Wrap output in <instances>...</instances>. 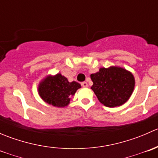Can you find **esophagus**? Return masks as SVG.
Returning <instances> with one entry per match:
<instances>
[{"label": "esophagus", "instance_id": "obj_1", "mask_svg": "<svg viewBox=\"0 0 158 158\" xmlns=\"http://www.w3.org/2000/svg\"><path fill=\"white\" fill-rule=\"evenodd\" d=\"M81 85H82V86L84 87V88H85V87L88 86V83H87L86 82H82V83H81Z\"/></svg>", "mask_w": 158, "mask_h": 158}]
</instances>
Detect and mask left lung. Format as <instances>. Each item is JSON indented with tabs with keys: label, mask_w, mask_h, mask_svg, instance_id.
<instances>
[{
	"label": "left lung",
	"mask_w": 158,
	"mask_h": 158,
	"mask_svg": "<svg viewBox=\"0 0 158 158\" xmlns=\"http://www.w3.org/2000/svg\"><path fill=\"white\" fill-rule=\"evenodd\" d=\"M93 85L91 89L100 102L107 107L114 108L125 104L135 88V78L131 73L118 66L100 68L91 74Z\"/></svg>",
	"instance_id": "obj_1"
}]
</instances>
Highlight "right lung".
Instances as JSON below:
<instances>
[{"label":"right lung","instance_id":"add662e5","mask_svg":"<svg viewBox=\"0 0 158 158\" xmlns=\"http://www.w3.org/2000/svg\"><path fill=\"white\" fill-rule=\"evenodd\" d=\"M79 88L80 84L75 81L69 82L65 76L58 73L43 79L38 86V92L45 102L62 108L69 105L71 97Z\"/></svg>","mask_w":158,"mask_h":158}]
</instances>
